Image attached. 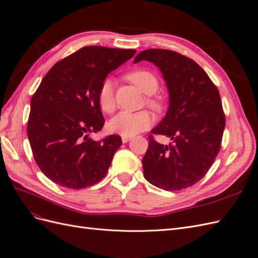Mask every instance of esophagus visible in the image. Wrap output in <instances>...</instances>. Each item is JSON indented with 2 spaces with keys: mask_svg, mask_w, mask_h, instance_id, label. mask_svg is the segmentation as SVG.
<instances>
[{
  "mask_svg": "<svg viewBox=\"0 0 258 258\" xmlns=\"http://www.w3.org/2000/svg\"><path fill=\"white\" fill-rule=\"evenodd\" d=\"M131 139H132V137H122V142L123 143H127V142L130 141Z\"/></svg>",
  "mask_w": 258,
  "mask_h": 258,
  "instance_id": "obj_1",
  "label": "esophagus"
}]
</instances>
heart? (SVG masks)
Returning <instances> with one entry per match:
<instances>
[{
    "mask_svg": "<svg viewBox=\"0 0 258 258\" xmlns=\"http://www.w3.org/2000/svg\"><path fill=\"white\" fill-rule=\"evenodd\" d=\"M127 79L135 86L144 92L145 95H154L159 87L158 79L154 73L147 70H135L127 74ZM98 104L101 110L106 114H111L115 111L116 101L114 95V83L112 80H105L101 83L98 89ZM147 105L154 110H161L162 102L157 98H148ZM153 123L152 115L146 111L136 113L121 112L114 116L108 121L107 129L112 134L122 137H132L150 128Z\"/></svg>",
    "mask_w": 258,
    "mask_h": 258,
    "instance_id": "1",
    "label": "heart"
}]
</instances>
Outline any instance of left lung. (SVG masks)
<instances>
[{
  "label": "left lung",
  "mask_w": 258,
  "mask_h": 258,
  "mask_svg": "<svg viewBox=\"0 0 258 258\" xmlns=\"http://www.w3.org/2000/svg\"><path fill=\"white\" fill-rule=\"evenodd\" d=\"M142 60L160 69L170 95L166 117L152 132L173 141L163 145L148 136L144 177L158 188L181 190L207 174L221 150L226 120L220 92L205 70L184 54L146 49L135 63Z\"/></svg>",
  "instance_id": "8db88e82"
}]
</instances>
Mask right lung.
<instances>
[{
  "instance_id": "add662e5",
  "label": "right lung",
  "mask_w": 258,
  "mask_h": 258,
  "mask_svg": "<svg viewBox=\"0 0 258 258\" xmlns=\"http://www.w3.org/2000/svg\"><path fill=\"white\" fill-rule=\"evenodd\" d=\"M135 49L86 46L58 61L31 99L27 132L38 168L70 189L97 184L122 144L119 136L88 137L104 126L98 89L106 76L135 56Z\"/></svg>"
}]
</instances>
